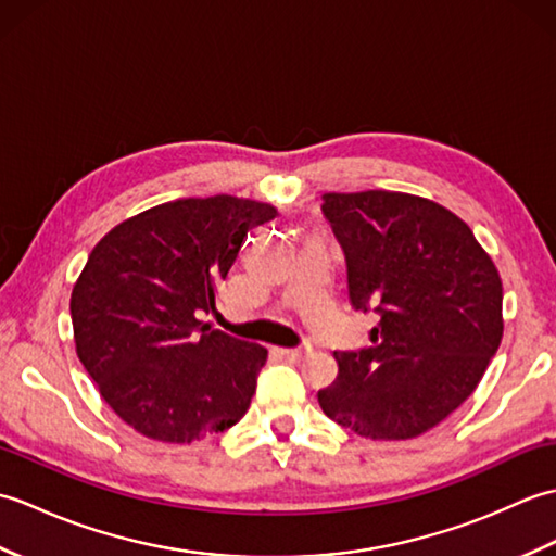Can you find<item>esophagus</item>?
Masks as SVG:
<instances>
[{
    "label": "esophagus",
    "mask_w": 556,
    "mask_h": 556,
    "mask_svg": "<svg viewBox=\"0 0 556 556\" xmlns=\"http://www.w3.org/2000/svg\"><path fill=\"white\" fill-rule=\"evenodd\" d=\"M285 353H287V358H291V361H303V358H308L311 349L308 346H299V349H287Z\"/></svg>",
    "instance_id": "34e87169"
}]
</instances>
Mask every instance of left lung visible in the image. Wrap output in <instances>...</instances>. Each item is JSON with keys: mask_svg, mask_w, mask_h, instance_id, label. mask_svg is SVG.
I'll return each mask as SVG.
<instances>
[{"mask_svg": "<svg viewBox=\"0 0 556 556\" xmlns=\"http://www.w3.org/2000/svg\"><path fill=\"white\" fill-rule=\"evenodd\" d=\"M349 299L375 311L372 346L334 353L327 418L368 440H410L473 394L502 341V279L454 212L394 191L327 193Z\"/></svg>", "mask_w": 556, "mask_h": 556, "instance_id": "8db88e82", "label": "left lung"}]
</instances>
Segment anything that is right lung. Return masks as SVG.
<instances>
[{"instance_id": "1", "label": "right lung", "mask_w": 556, "mask_h": 556, "mask_svg": "<svg viewBox=\"0 0 556 556\" xmlns=\"http://www.w3.org/2000/svg\"><path fill=\"white\" fill-rule=\"evenodd\" d=\"M277 217L257 200L184 198L122 222L71 293L76 353L102 399L150 440L186 444L243 418L267 351L198 320L248 231Z\"/></svg>"}]
</instances>
